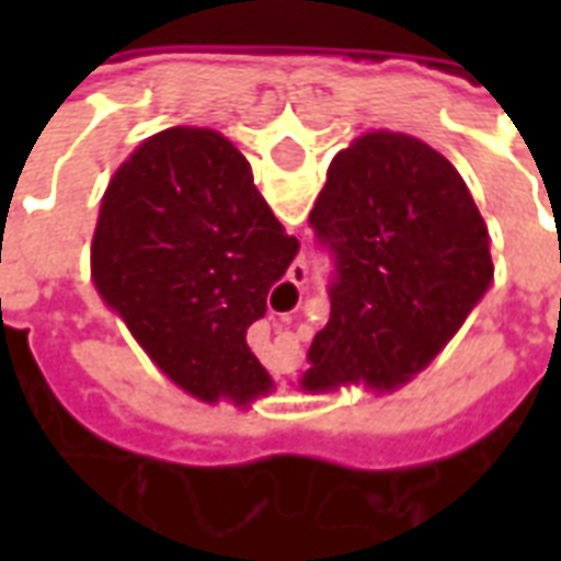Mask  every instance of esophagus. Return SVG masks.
Returning a JSON list of instances; mask_svg holds the SVG:
<instances>
[{
    "instance_id": "esophagus-1",
    "label": "esophagus",
    "mask_w": 561,
    "mask_h": 561,
    "mask_svg": "<svg viewBox=\"0 0 561 561\" xmlns=\"http://www.w3.org/2000/svg\"><path fill=\"white\" fill-rule=\"evenodd\" d=\"M304 279H306V267L304 264H297V267L291 270V282H297V285H300Z\"/></svg>"
}]
</instances>
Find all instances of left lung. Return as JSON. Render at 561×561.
<instances>
[{
    "mask_svg": "<svg viewBox=\"0 0 561 561\" xmlns=\"http://www.w3.org/2000/svg\"><path fill=\"white\" fill-rule=\"evenodd\" d=\"M309 225L330 255V318L306 388H390L430 364L493 279L486 225L423 140L369 131L330 161Z\"/></svg>",
    "mask_w": 561,
    "mask_h": 561,
    "instance_id": "8db88e82",
    "label": "left lung"
}]
</instances>
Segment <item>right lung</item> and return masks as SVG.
<instances>
[{"instance_id": "obj_1", "label": "right lung", "mask_w": 561, "mask_h": 561, "mask_svg": "<svg viewBox=\"0 0 561 561\" xmlns=\"http://www.w3.org/2000/svg\"><path fill=\"white\" fill-rule=\"evenodd\" d=\"M300 240L288 237L249 161L209 128H168L107 185L92 276L156 364L201 400L270 388L245 330L267 312Z\"/></svg>"}]
</instances>
